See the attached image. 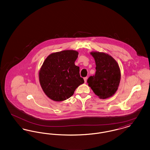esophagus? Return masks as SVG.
<instances>
[{
  "mask_svg": "<svg viewBox=\"0 0 150 150\" xmlns=\"http://www.w3.org/2000/svg\"><path fill=\"white\" fill-rule=\"evenodd\" d=\"M87 79H88L87 77H85V78H84V81H85V83L86 82V81H87Z\"/></svg>",
  "mask_w": 150,
  "mask_h": 150,
  "instance_id": "1",
  "label": "esophagus"
}]
</instances>
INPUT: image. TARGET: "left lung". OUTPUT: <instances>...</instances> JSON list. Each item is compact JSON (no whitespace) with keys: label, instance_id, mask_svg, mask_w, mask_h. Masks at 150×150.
I'll list each match as a JSON object with an SVG mask.
<instances>
[{"label":"left lung","instance_id":"left-lung-1","mask_svg":"<svg viewBox=\"0 0 150 150\" xmlns=\"http://www.w3.org/2000/svg\"><path fill=\"white\" fill-rule=\"evenodd\" d=\"M96 62V74L87 80L88 86L100 99H106L114 94L121 78L119 64L113 57L103 52L91 53Z\"/></svg>","mask_w":150,"mask_h":150}]
</instances>
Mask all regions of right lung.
Returning <instances> with one entry per match:
<instances>
[{
	"label": "right lung",
	"mask_w": 150,
	"mask_h": 150,
	"mask_svg": "<svg viewBox=\"0 0 150 150\" xmlns=\"http://www.w3.org/2000/svg\"><path fill=\"white\" fill-rule=\"evenodd\" d=\"M79 53L66 50L50 54L39 72L40 86L45 94L54 101L69 98L75 89L84 83L79 67L75 64Z\"/></svg>",
	"instance_id": "1"
}]
</instances>
